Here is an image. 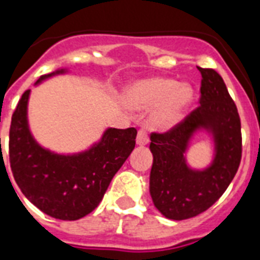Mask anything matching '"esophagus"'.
<instances>
[{"label": "esophagus", "mask_w": 260, "mask_h": 260, "mask_svg": "<svg viewBox=\"0 0 260 260\" xmlns=\"http://www.w3.org/2000/svg\"><path fill=\"white\" fill-rule=\"evenodd\" d=\"M150 142V139H148V135H147L146 131H139L138 136H136V144L138 146H146Z\"/></svg>", "instance_id": "1"}]
</instances>
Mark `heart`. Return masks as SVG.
I'll use <instances>...</instances> for the list:
<instances>
[{"label":"heart","instance_id":"1","mask_svg":"<svg viewBox=\"0 0 260 260\" xmlns=\"http://www.w3.org/2000/svg\"><path fill=\"white\" fill-rule=\"evenodd\" d=\"M194 101V89L189 83L163 77H150L131 82L121 93L126 109L144 112L152 108L150 124L154 129L169 131L183 120Z\"/></svg>","mask_w":260,"mask_h":260}]
</instances>
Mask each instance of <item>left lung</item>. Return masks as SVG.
Segmentation results:
<instances>
[{
	"instance_id": "left-lung-1",
	"label": "left lung",
	"mask_w": 260,
	"mask_h": 260,
	"mask_svg": "<svg viewBox=\"0 0 260 260\" xmlns=\"http://www.w3.org/2000/svg\"><path fill=\"white\" fill-rule=\"evenodd\" d=\"M198 71L201 105L170 132L151 135L150 194L155 208L170 220L194 217L213 205L242 159L240 118L225 83L214 70L198 67ZM200 133L208 134L214 146L212 160L202 169L191 167L185 156Z\"/></svg>"
}]
</instances>
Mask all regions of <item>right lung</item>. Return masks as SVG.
Masks as SVG:
<instances>
[{"instance_id": "1", "label": "right lung", "mask_w": 260, "mask_h": 260, "mask_svg": "<svg viewBox=\"0 0 260 260\" xmlns=\"http://www.w3.org/2000/svg\"><path fill=\"white\" fill-rule=\"evenodd\" d=\"M67 73L66 67L58 69L40 77L35 86ZM29 97L30 90H26L10 124L9 159L14 181L43 213L69 221L85 217L97 208L114 174L134 151L138 131L106 128L86 150L56 152L43 147L30 131Z\"/></svg>"}]
</instances>
